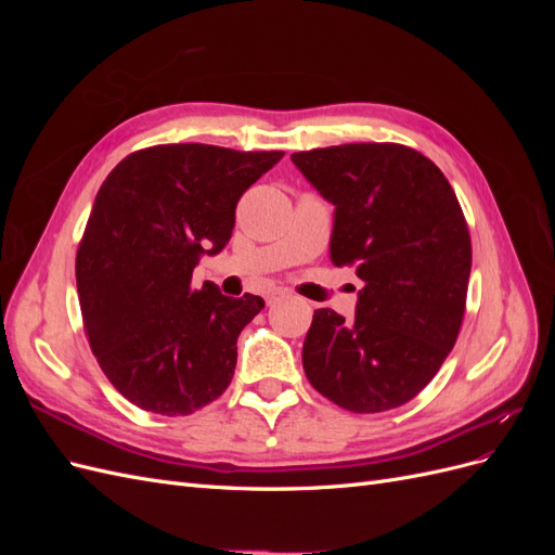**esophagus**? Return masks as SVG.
<instances>
[{"mask_svg": "<svg viewBox=\"0 0 555 555\" xmlns=\"http://www.w3.org/2000/svg\"><path fill=\"white\" fill-rule=\"evenodd\" d=\"M280 298H284V292H280V289H275V292H268V294H266V304H268V306H273V304H278Z\"/></svg>", "mask_w": 555, "mask_h": 555, "instance_id": "obj_1", "label": "esophagus"}]
</instances>
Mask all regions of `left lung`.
Here are the masks:
<instances>
[{
    "mask_svg": "<svg viewBox=\"0 0 555 555\" xmlns=\"http://www.w3.org/2000/svg\"><path fill=\"white\" fill-rule=\"evenodd\" d=\"M292 162L335 208L331 261L363 280L351 322L314 312L304 371L349 412L405 405L461 331L473 247L459 198L438 166L398 143L317 147Z\"/></svg>",
    "mask_w": 555,
    "mask_h": 555,
    "instance_id": "left-lung-1",
    "label": "left lung"
}]
</instances>
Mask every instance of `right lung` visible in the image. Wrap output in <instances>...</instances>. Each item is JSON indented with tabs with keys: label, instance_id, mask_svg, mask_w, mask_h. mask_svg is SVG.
I'll use <instances>...</instances> for the list:
<instances>
[{
	"label": "right lung",
	"instance_id": "1",
	"mask_svg": "<svg viewBox=\"0 0 555 555\" xmlns=\"http://www.w3.org/2000/svg\"><path fill=\"white\" fill-rule=\"evenodd\" d=\"M282 155L155 145L99 188L76 255L78 300L99 365L133 405L184 416L224 393L263 298L194 289L192 273L227 247L238 198Z\"/></svg>",
	"mask_w": 555,
	"mask_h": 555
}]
</instances>
